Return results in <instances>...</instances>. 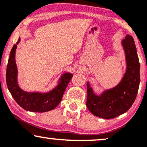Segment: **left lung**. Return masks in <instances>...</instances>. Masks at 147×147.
<instances>
[{"instance_id": "left-lung-1", "label": "left lung", "mask_w": 147, "mask_h": 147, "mask_svg": "<svg viewBox=\"0 0 147 147\" xmlns=\"http://www.w3.org/2000/svg\"><path fill=\"white\" fill-rule=\"evenodd\" d=\"M122 45L125 53L126 69L120 83L98 96L87 82L86 106L90 112L98 117L111 119L125 113L131 107L137 95L140 84V63L132 36L126 35L122 41Z\"/></svg>"}]
</instances>
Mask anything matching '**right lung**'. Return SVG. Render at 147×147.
<instances>
[{
    "mask_svg": "<svg viewBox=\"0 0 147 147\" xmlns=\"http://www.w3.org/2000/svg\"><path fill=\"white\" fill-rule=\"evenodd\" d=\"M20 38L12 48L8 61L6 81L8 89L19 105L27 111L45 112L53 110L61 102L63 93L73 74L65 73L60 78L56 87L47 93L27 92L21 89L17 82V67L15 62V51Z\"/></svg>",
    "mask_w": 147,
    "mask_h": 147,
    "instance_id": "1",
    "label": "right lung"
}]
</instances>
